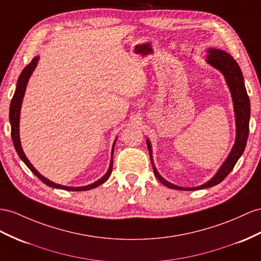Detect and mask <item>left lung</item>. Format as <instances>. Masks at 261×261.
<instances>
[{"label": "left lung", "mask_w": 261, "mask_h": 261, "mask_svg": "<svg viewBox=\"0 0 261 261\" xmlns=\"http://www.w3.org/2000/svg\"><path fill=\"white\" fill-rule=\"evenodd\" d=\"M206 62L208 63L214 68L218 69L223 73L227 86L230 90L231 98H232V105H233V111H235V120H236V140L235 144H233L232 149L227 156L223 165L220 166L217 173L214 175L208 182H206L203 185L196 186V188H182V186H177L175 184H172L164 179L160 173L158 172L156 168L154 166L152 158V146L149 140H146V145H148V150L150 153L151 163L153 166V171L156 178L161 182L163 185L168 186L173 190H183V191H195V190H202L212 188L219 184L223 179L229 174L233 166L237 163L238 159L242 156L243 152L245 151L247 140H248L249 135V119H250V101L249 97L247 95L246 87L244 84V76L243 72L240 70V67L237 62L233 59L228 53H226L222 49L216 48H208L207 49V56Z\"/></svg>", "instance_id": "obj_1"}]
</instances>
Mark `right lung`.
Instances as JSON below:
<instances>
[{"label": "right lung", "instance_id": "right-lung-1", "mask_svg": "<svg viewBox=\"0 0 261 261\" xmlns=\"http://www.w3.org/2000/svg\"><path fill=\"white\" fill-rule=\"evenodd\" d=\"M39 59V56L34 57L32 59V62L25 67L23 69V71L21 72V75H19L18 79H17V84H16V89L14 92V96L12 98V101H11V106H10V122H11V136H12V141L13 144H14V148L17 152L18 156L21 158L22 161L26 164V166L34 173V174L41 179V181L48 185L49 188H54V189H61V190H66V191H89L91 189H95L97 186L101 185L102 183H105L107 179L109 178L111 172H112V165H113V150H115V144L117 139L115 140V142H113L112 145V151H111V160H110V165H109V169L107 171L106 174L101 177L99 178L98 181L93 182L92 184L89 185H86V186H79V188H70V186H64V185H59L56 184L54 182L49 181L48 178H46L45 176H43L41 173H39L34 166L31 164V162L29 161V159L26 158L25 153L23 152L22 149V145H21V140H19V115H21V107H22V101H23V98H24V93H25V89H26V86H28L29 83V79L31 77V75L34 71L35 67L37 65V62Z\"/></svg>", "mask_w": 261, "mask_h": 261}]
</instances>
